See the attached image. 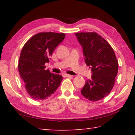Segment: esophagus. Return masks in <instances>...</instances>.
<instances>
[{
    "label": "esophagus",
    "instance_id": "obj_1",
    "mask_svg": "<svg viewBox=\"0 0 135 135\" xmlns=\"http://www.w3.org/2000/svg\"><path fill=\"white\" fill-rule=\"evenodd\" d=\"M64 76L66 77H72V76H71V75H70V74H65L64 75Z\"/></svg>",
    "mask_w": 135,
    "mask_h": 135
}]
</instances>
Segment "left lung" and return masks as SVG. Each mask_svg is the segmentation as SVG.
<instances>
[{"instance_id":"1","label":"left lung","mask_w":135,"mask_h":135,"mask_svg":"<svg viewBox=\"0 0 135 135\" xmlns=\"http://www.w3.org/2000/svg\"><path fill=\"white\" fill-rule=\"evenodd\" d=\"M83 49L84 62L91 68V79L81 90L91 101H98L110 93L118 73V62L113 49L97 33H75Z\"/></svg>"}]
</instances>
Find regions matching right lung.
I'll return each mask as SVG.
<instances>
[{
  "label": "right lung",
  "instance_id": "obj_1",
  "mask_svg": "<svg viewBox=\"0 0 135 135\" xmlns=\"http://www.w3.org/2000/svg\"><path fill=\"white\" fill-rule=\"evenodd\" d=\"M64 33H39L33 36L22 47L18 71L27 93L33 99H47L58 88L62 76L45 70L54 50L64 39Z\"/></svg>",
  "mask_w": 135,
  "mask_h": 135
}]
</instances>
